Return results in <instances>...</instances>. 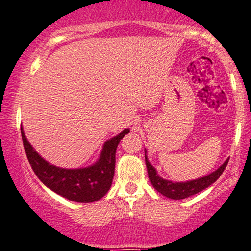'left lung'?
Returning a JSON list of instances; mask_svg holds the SVG:
<instances>
[{
	"mask_svg": "<svg viewBox=\"0 0 251 251\" xmlns=\"http://www.w3.org/2000/svg\"><path fill=\"white\" fill-rule=\"evenodd\" d=\"M145 151V164H147L148 169V175H149L150 182L152 184V186L156 188L157 192H159L163 196L170 198V199L175 200H180L185 199V198H188L191 196H194V194L199 193L202 190H205L208 186H211L213 182L218 180L219 177L222 175L224 170L226 169L228 164V158L226 162L222 164L219 169H216L214 172L209 173V175L205 176V177H201L198 179H193V180L188 181H172V180H166V179H163L159 177V175L157 173L156 169L151 165L149 159L147 157V149Z\"/></svg>",
	"mask_w": 251,
	"mask_h": 251,
	"instance_id": "8db88e82",
	"label": "left lung"
}]
</instances>
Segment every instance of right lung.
<instances>
[{
	"instance_id": "obj_1",
	"label": "right lung",
	"mask_w": 251,
	"mask_h": 251,
	"mask_svg": "<svg viewBox=\"0 0 251 251\" xmlns=\"http://www.w3.org/2000/svg\"><path fill=\"white\" fill-rule=\"evenodd\" d=\"M130 131L125 129L104 142L99 159L80 169H64L50 164L33 149L21 126L22 140L29 163L39 180L59 196L75 202H94L109 191L115 172V152L120 141Z\"/></svg>"
}]
</instances>
